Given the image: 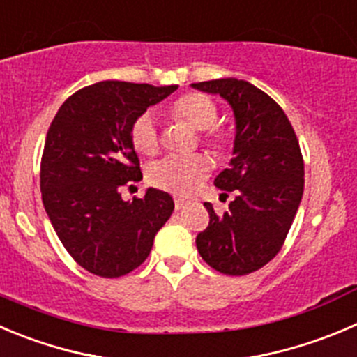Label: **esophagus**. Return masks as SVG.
<instances>
[{
  "mask_svg": "<svg viewBox=\"0 0 357 357\" xmlns=\"http://www.w3.org/2000/svg\"><path fill=\"white\" fill-rule=\"evenodd\" d=\"M188 200H185V199H179V197H176L174 199V206H176V211H181V209H185L186 206H188Z\"/></svg>",
  "mask_w": 357,
  "mask_h": 357,
  "instance_id": "1",
  "label": "esophagus"
}]
</instances>
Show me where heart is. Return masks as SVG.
Listing matches in <instances>:
<instances>
[{
	"label": "heart",
	"mask_w": 357,
	"mask_h": 357,
	"mask_svg": "<svg viewBox=\"0 0 357 357\" xmlns=\"http://www.w3.org/2000/svg\"><path fill=\"white\" fill-rule=\"evenodd\" d=\"M172 119L188 123L195 130H206L204 143L214 151H221L230 144V134L213 127L218 120V108L213 99L202 94H186L179 98L169 109ZM130 141L137 153L151 157L158 151V130L155 116L143 113L130 127ZM211 162L202 155L193 157H165L148 167L146 178L151 186L176 195H190L209 176Z\"/></svg>",
	"instance_id": "1"
}]
</instances>
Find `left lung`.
<instances>
[{
	"instance_id": "8db88e82",
	"label": "left lung",
	"mask_w": 357,
	"mask_h": 357,
	"mask_svg": "<svg viewBox=\"0 0 357 357\" xmlns=\"http://www.w3.org/2000/svg\"><path fill=\"white\" fill-rule=\"evenodd\" d=\"M223 98L234 109V158L214 185L235 193L223 216L209 211V227L197 235V249L214 271L245 275L271 261L286 241L303 195V158L281 106L252 83L221 78L192 83Z\"/></svg>"
}]
</instances>
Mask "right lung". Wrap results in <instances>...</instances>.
I'll return each mask as SVG.
<instances>
[{
    "instance_id": "obj_1",
    "label": "right lung",
    "mask_w": 357,
    "mask_h": 357,
    "mask_svg": "<svg viewBox=\"0 0 357 357\" xmlns=\"http://www.w3.org/2000/svg\"><path fill=\"white\" fill-rule=\"evenodd\" d=\"M178 85L108 79L75 92L45 139L40 186L45 211L66 251L99 278H120L148 258L174 211L167 192L148 188L123 200L120 188L143 179L130 127Z\"/></svg>"
}]
</instances>
